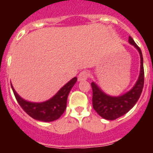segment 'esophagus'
Segmentation results:
<instances>
[{
  "instance_id": "1",
  "label": "esophagus",
  "mask_w": 153,
  "mask_h": 153,
  "mask_svg": "<svg viewBox=\"0 0 153 153\" xmlns=\"http://www.w3.org/2000/svg\"><path fill=\"white\" fill-rule=\"evenodd\" d=\"M89 76L88 72L86 71H82L81 73H79V76H78V81H84L86 79H87Z\"/></svg>"
}]
</instances>
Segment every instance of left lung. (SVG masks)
I'll use <instances>...</instances> for the list:
<instances>
[{"label":"left lung","mask_w":153,"mask_h":153,"mask_svg":"<svg viewBox=\"0 0 153 153\" xmlns=\"http://www.w3.org/2000/svg\"><path fill=\"white\" fill-rule=\"evenodd\" d=\"M129 43L139 51L140 56V73L133 87L123 95L113 97L104 93L96 83H91L93 109L105 120H114L125 115L135 106L143 91L144 85V69L142 51L131 36H129Z\"/></svg>","instance_id":"8db88e82"}]
</instances>
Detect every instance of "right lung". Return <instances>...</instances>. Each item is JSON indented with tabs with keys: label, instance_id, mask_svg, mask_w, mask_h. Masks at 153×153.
Masks as SVG:
<instances>
[{
	"label": "right lung",
	"instance_id": "add662e5",
	"mask_svg": "<svg viewBox=\"0 0 153 153\" xmlns=\"http://www.w3.org/2000/svg\"><path fill=\"white\" fill-rule=\"evenodd\" d=\"M77 81V78L74 77L60 89L52 98L44 102H33L25 100L17 94L13 89L11 83V88L13 94L18 102L30 117L42 122H52L61 117L67 108V101L69 93Z\"/></svg>",
	"mask_w": 153,
	"mask_h": 153
}]
</instances>
